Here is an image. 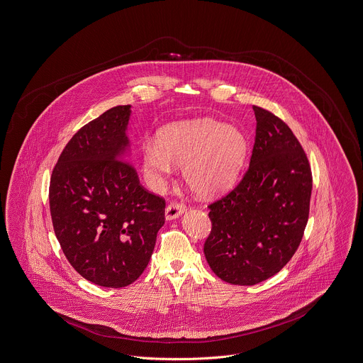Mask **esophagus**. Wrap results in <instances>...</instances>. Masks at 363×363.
Wrapping results in <instances>:
<instances>
[{
  "label": "esophagus",
  "mask_w": 363,
  "mask_h": 363,
  "mask_svg": "<svg viewBox=\"0 0 363 363\" xmlns=\"http://www.w3.org/2000/svg\"><path fill=\"white\" fill-rule=\"evenodd\" d=\"M186 210V206L184 203H171L165 208V220L171 221L178 218L184 211Z\"/></svg>",
  "instance_id": "1"
}]
</instances>
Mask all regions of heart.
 I'll use <instances>...</instances> for the list:
<instances>
[{
	"instance_id": "obj_1",
	"label": "heart",
	"mask_w": 363,
	"mask_h": 363,
	"mask_svg": "<svg viewBox=\"0 0 363 363\" xmlns=\"http://www.w3.org/2000/svg\"><path fill=\"white\" fill-rule=\"evenodd\" d=\"M246 152L247 142L238 128L203 120L167 128L159 142L143 145L142 162L157 186L174 174V162L184 167L185 181L196 194L214 196L234 184Z\"/></svg>"
}]
</instances>
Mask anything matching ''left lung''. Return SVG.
<instances>
[{
    "mask_svg": "<svg viewBox=\"0 0 363 363\" xmlns=\"http://www.w3.org/2000/svg\"><path fill=\"white\" fill-rule=\"evenodd\" d=\"M256 138L247 171L208 206L204 256L217 277L255 285L277 274L298 249L309 217L312 172L285 122L253 106Z\"/></svg>",
    "mask_w": 363,
    "mask_h": 363,
    "instance_id": "8db88e82",
    "label": "left lung"
}]
</instances>
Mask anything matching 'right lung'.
<instances>
[{
  "label": "right lung",
  "instance_id": "1",
  "mask_svg": "<svg viewBox=\"0 0 363 363\" xmlns=\"http://www.w3.org/2000/svg\"><path fill=\"white\" fill-rule=\"evenodd\" d=\"M130 106L81 128L50 181L55 237L71 266L100 286L122 288L147 267L164 224L162 198L149 194L130 162Z\"/></svg>",
  "mask_w": 363,
  "mask_h": 363
}]
</instances>
